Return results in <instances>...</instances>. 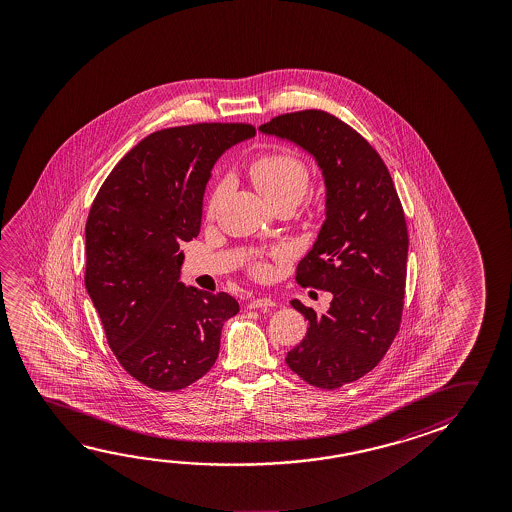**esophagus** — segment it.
Listing matches in <instances>:
<instances>
[{
    "label": "esophagus",
    "mask_w": 512,
    "mask_h": 512,
    "mask_svg": "<svg viewBox=\"0 0 512 512\" xmlns=\"http://www.w3.org/2000/svg\"><path fill=\"white\" fill-rule=\"evenodd\" d=\"M277 303L273 302V300H269V298H255L250 302V309H269V307H275Z\"/></svg>",
    "instance_id": "34e87169"
}]
</instances>
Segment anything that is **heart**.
<instances>
[{
    "label": "heart",
    "mask_w": 512,
    "mask_h": 512,
    "mask_svg": "<svg viewBox=\"0 0 512 512\" xmlns=\"http://www.w3.org/2000/svg\"><path fill=\"white\" fill-rule=\"evenodd\" d=\"M248 173L257 191L268 203L291 202L296 205L309 187V169L302 160L289 153L260 155L250 164ZM218 198L219 191H216L210 209L216 205ZM264 271L266 268L260 266L259 273Z\"/></svg>",
    "instance_id": "1"
}]
</instances>
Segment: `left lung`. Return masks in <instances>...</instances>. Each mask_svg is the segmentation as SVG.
I'll use <instances>...</instances> for the list:
<instances>
[{
    "mask_svg": "<svg viewBox=\"0 0 512 512\" xmlns=\"http://www.w3.org/2000/svg\"><path fill=\"white\" fill-rule=\"evenodd\" d=\"M259 130L307 151L325 180V221L296 282L332 302L323 314L291 302L309 328L285 362L310 386L336 389L375 368L398 334L409 252L402 203L384 160L336 116L302 110Z\"/></svg>",
    "mask_w": 512,
    "mask_h": 512,
    "instance_id": "1",
    "label": "left lung"
}]
</instances>
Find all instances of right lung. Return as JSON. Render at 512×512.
I'll return each mask as SVG.
<instances>
[{
  "label": "right lung",
  "instance_id": "right-lung-1",
  "mask_svg": "<svg viewBox=\"0 0 512 512\" xmlns=\"http://www.w3.org/2000/svg\"><path fill=\"white\" fill-rule=\"evenodd\" d=\"M253 135L244 123L153 132L119 160L94 198L85 289L119 364L155 391L202 378L218 359L223 323L239 312L230 294L180 282V244L200 232L216 160Z\"/></svg>",
  "mask_w": 512,
  "mask_h": 512
}]
</instances>
